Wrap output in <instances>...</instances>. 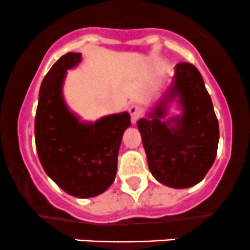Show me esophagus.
Returning <instances> with one entry per match:
<instances>
[{
	"instance_id": "esophagus-1",
	"label": "esophagus",
	"mask_w": 250,
	"mask_h": 250,
	"mask_svg": "<svg viewBox=\"0 0 250 250\" xmlns=\"http://www.w3.org/2000/svg\"><path fill=\"white\" fill-rule=\"evenodd\" d=\"M129 113H130V120H132L133 125L137 123V121L139 120L140 116H141V109L138 105H132L129 107Z\"/></svg>"
}]
</instances>
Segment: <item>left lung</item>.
<instances>
[{"label":"left lung","instance_id":"obj_1","mask_svg":"<svg viewBox=\"0 0 250 250\" xmlns=\"http://www.w3.org/2000/svg\"><path fill=\"white\" fill-rule=\"evenodd\" d=\"M175 97L183 112L165 120ZM147 116L138 121V129L156 180L174 188L203 180L216 157L219 123L197 67L190 62L175 65L172 85Z\"/></svg>","mask_w":250,"mask_h":250}]
</instances>
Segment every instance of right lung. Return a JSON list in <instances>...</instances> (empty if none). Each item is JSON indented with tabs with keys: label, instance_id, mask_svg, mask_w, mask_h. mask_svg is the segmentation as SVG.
Returning a JSON list of instances; mask_svg holds the SVG:
<instances>
[{
	"label": "right lung",
	"instance_id": "right-lung-1",
	"mask_svg": "<svg viewBox=\"0 0 250 250\" xmlns=\"http://www.w3.org/2000/svg\"><path fill=\"white\" fill-rule=\"evenodd\" d=\"M81 53H66L50 67L39 94L35 139L40 162L47 175L69 195L89 198L105 192L117 172V157L128 112L82 122L69 110L62 83L80 64Z\"/></svg>",
	"mask_w": 250,
	"mask_h": 250
}]
</instances>
